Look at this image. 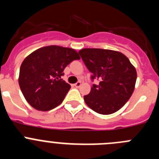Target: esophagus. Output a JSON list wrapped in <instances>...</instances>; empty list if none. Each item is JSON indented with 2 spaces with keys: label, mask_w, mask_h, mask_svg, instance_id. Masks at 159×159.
I'll return each mask as SVG.
<instances>
[{
  "label": "esophagus",
  "mask_w": 159,
  "mask_h": 159,
  "mask_svg": "<svg viewBox=\"0 0 159 159\" xmlns=\"http://www.w3.org/2000/svg\"><path fill=\"white\" fill-rule=\"evenodd\" d=\"M74 86L76 87V88H80V87L81 86V82H80V81H79V82L75 83V84H74Z\"/></svg>",
  "instance_id": "esophagus-1"
}]
</instances>
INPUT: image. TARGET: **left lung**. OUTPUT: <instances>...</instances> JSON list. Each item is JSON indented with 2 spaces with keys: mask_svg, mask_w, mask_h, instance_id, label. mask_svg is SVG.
<instances>
[{
  "mask_svg": "<svg viewBox=\"0 0 159 159\" xmlns=\"http://www.w3.org/2000/svg\"><path fill=\"white\" fill-rule=\"evenodd\" d=\"M84 64L92 73L93 84L84 101L91 109L102 115L115 113L128 101L135 87L137 71L129 59L118 51L83 48L79 51Z\"/></svg>",
  "mask_w": 159,
  "mask_h": 159,
  "instance_id": "left-lung-1",
  "label": "left lung"
}]
</instances>
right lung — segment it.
<instances>
[{"mask_svg": "<svg viewBox=\"0 0 159 159\" xmlns=\"http://www.w3.org/2000/svg\"><path fill=\"white\" fill-rule=\"evenodd\" d=\"M80 59L75 49L57 45L40 48L29 54L20 65L18 79L27 102L42 111L59 106L71 88L60 77L72 60Z\"/></svg>", "mask_w": 159, "mask_h": 159, "instance_id": "right-lung-1", "label": "right lung"}]
</instances>
